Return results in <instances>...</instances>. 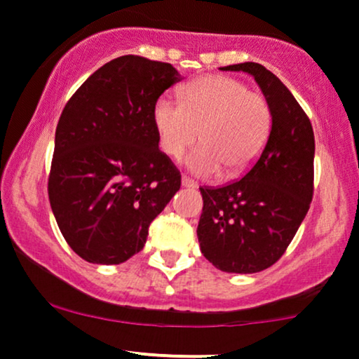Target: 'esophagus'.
Wrapping results in <instances>:
<instances>
[{"label":"esophagus","mask_w":359,"mask_h":359,"mask_svg":"<svg viewBox=\"0 0 359 359\" xmlns=\"http://www.w3.org/2000/svg\"><path fill=\"white\" fill-rule=\"evenodd\" d=\"M180 184H182V187H189V189H196V187H198V184H196L194 180H191L189 177H182Z\"/></svg>","instance_id":"1"}]
</instances>
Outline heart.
<instances>
[{
    "label": "heart",
    "instance_id": "heart-1",
    "mask_svg": "<svg viewBox=\"0 0 359 359\" xmlns=\"http://www.w3.org/2000/svg\"><path fill=\"white\" fill-rule=\"evenodd\" d=\"M153 123L160 148L180 158L199 135L203 142L186 158V167L199 177L225 170L239 175L259 158L271 132L266 97L252 93L229 75H206L184 89L182 101L163 94L153 107Z\"/></svg>",
    "mask_w": 359,
    "mask_h": 359
}]
</instances>
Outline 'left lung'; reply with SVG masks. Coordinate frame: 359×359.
<instances>
[{
  "instance_id": "left-lung-1",
  "label": "left lung",
  "mask_w": 359,
  "mask_h": 359,
  "mask_svg": "<svg viewBox=\"0 0 359 359\" xmlns=\"http://www.w3.org/2000/svg\"><path fill=\"white\" fill-rule=\"evenodd\" d=\"M220 70L255 77L270 103L271 132L243 179L217 189L199 187V248L218 270L256 273L284 255L306 217L313 198L315 135L296 97L265 67L246 62Z\"/></svg>"
}]
</instances>
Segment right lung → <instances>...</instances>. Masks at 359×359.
Here are the masks:
<instances>
[{"mask_svg": "<svg viewBox=\"0 0 359 359\" xmlns=\"http://www.w3.org/2000/svg\"><path fill=\"white\" fill-rule=\"evenodd\" d=\"M182 79L170 63L126 55L94 72L63 108L48 194L60 232L86 262L132 258L180 189L179 170L158 148L153 107Z\"/></svg>", "mask_w": 359, "mask_h": 359, "instance_id": "1", "label": "right lung"}]
</instances>
